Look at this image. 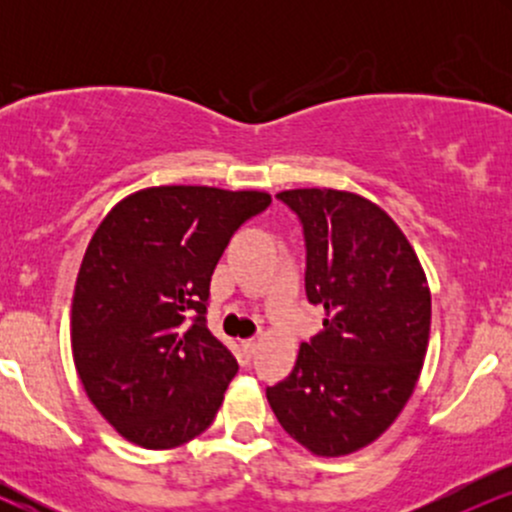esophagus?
Segmentation results:
<instances>
[{
	"instance_id": "obj_1",
	"label": "esophagus",
	"mask_w": 512,
	"mask_h": 512,
	"mask_svg": "<svg viewBox=\"0 0 512 512\" xmlns=\"http://www.w3.org/2000/svg\"><path fill=\"white\" fill-rule=\"evenodd\" d=\"M255 351H257V339H245V342H243V354L248 356V358H252V356H255Z\"/></svg>"
}]
</instances>
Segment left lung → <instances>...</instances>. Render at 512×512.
Here are the masks:
<instances>
[{"instance_id":"1","label":"left lung","mask_w":512,"mask_h":512,"mask_svg":"<svg viewBox=\"0 0 512 512\" xmlns=\"http://www.w3.org/2000/svg\"><path fill=\"white\" fill-rule=\"evenodd\" d=\"M305 240V296L322 332L301 344L269 407L281 428L322 457L383 436L414 392L431 332L419 257L383 209L354 192L286 190Z\"/></svg>"}]
</instances>
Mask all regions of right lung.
<instances>
[{"label": "right lung", "instance_id": "1", "mask_svg": "<svg viewBox=\"0 0 512 512\" xmlns=\"http://www.w3.org/2000/svg\"><path fill=\"white\" fill-rule=\"evenodd\" d=\"M264 192L149 187L88 243L72 301V351L88 399L132 443L168 450L214 421L238 361L207 327L209 284Z\"/></svg>", "mask_w": 512, "mask_h": 512}]
</instances>
